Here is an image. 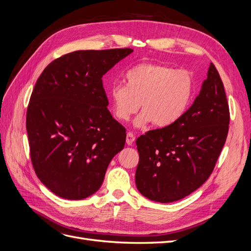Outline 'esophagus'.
<instances>
[{
    "mask_svg": "<svg viewBox=\"0 0 251 251\" xmlns=\"http://www.w3.org/2000/svg\"><path fill=\"white\" fill-rule=\"evenodd\" d=\"M134 141H135V136H134V134L131 133V132H128V133L126 134V144H127V145H132Z\"/></svg>",
    "mask_w": 251,
    "mask_h": 251,
    "instance_id": "esophagus-1",
    "label": "esophagus"
}]
</instances>
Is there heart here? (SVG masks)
Segmentation results:
<instances>
[{
    "label": "heart",
    "instance_id": "1",
    "mask_svg": "<svg viewBox=\"0 0 251 251\" xmlns=\"http://www.w3.org/2000/svg\"><path fill=\"white\" fill-rule=\"evenodd\" d=\"M125 83H115L109 89L112 112L119 122H127L140 107L136 126L151 123L166 128L176 125L186 113L194 90L191 73L155 62L128 68Z\"/></svg>",
    "mask_w": 251,
    "mask_h": 251
}]
</instances>
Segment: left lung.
Returning a JSON list of instances; mask_svg holds the SVG:
<instances>
[{"label": "left lung", "mask_w": 251, "mask_h": 251, "mask_svg": "<svg viewBox=\"0 0 251 251\" xmlns=\"http://www.w3.org/2000/svg\"><path fill=\"white\" fill-rule=\"evenodd\" d=\"M229 109L219 73L210 64L201 90L172 126L137 138L139 163L135 181L151 201L172 202L191 194L209 178L226 143Z\"/></svg>", "instance_id": "left-lung-1"}]
</instances>
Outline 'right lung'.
Instances as JSON below:
<instances>
[{"label": "right lung", "mask_w": 251, "mask_h": 251, "mask_svg": "<svg viewBox=\"0 0 251 251\" xmlns=\"http://www.w3.org/2000/svg\"><path fill=\"white\" fill-rule=\"evenodd\" d=\"M132 51L75 50L37 79L25 120L30 155L36 176L57 196L77 201L96 193L125 148L126 131L107 108L101 77Z\"/></svg>", "instance_id": "obj_1"}]
</instances>
